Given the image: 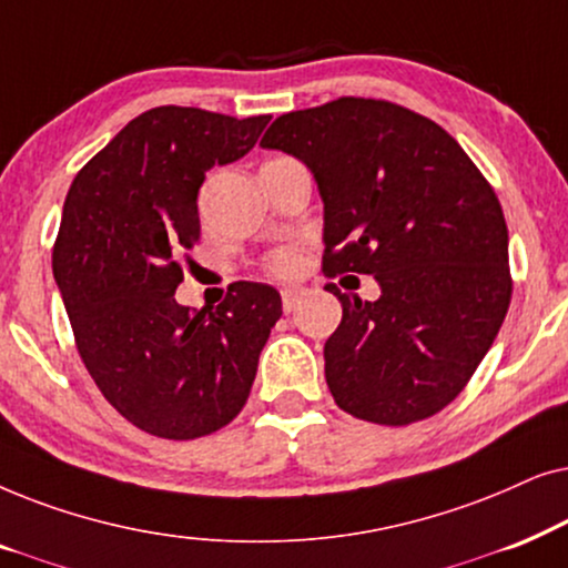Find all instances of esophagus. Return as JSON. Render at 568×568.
<instances>
[{
    "mask_svg": "<svg viewBox=\"0 0 568 568\" xmlns=\"http://www.w3.org/2000/svg\"><path fill=\"white\" fill-rule=\"evenodd\" d=\"M302 300H305V292H302V290H284L282 292L284 313H294V310L302 305Z\"/></svg>",
    "mask_w": 568,
    "mask_h": 568,
    "instance_id": "1",
    "label": "esophagus"
}]
</instances>
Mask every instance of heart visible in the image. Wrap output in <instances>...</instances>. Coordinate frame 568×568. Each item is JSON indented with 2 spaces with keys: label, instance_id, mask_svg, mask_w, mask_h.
I'll list each match as a JSON object with an SVG mask.
<instances>
[{
  "label": "heart",
  "instance_id": "obj_1",
  "mask_svg": "<svg viewBox=\"0 0 568 568\" xmlns=\"http://www.w3.org/2000/svg\"><path fill=\"white\" fill-rule=\"evenodd\" d=\"M302 266V255L294 247H278L266 258L268 274L274 276H294Z\"/></svg>",
  "mask_w": 568,
  "mask_h": 568
}]
</instances>
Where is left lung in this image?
<instances>
[{
    "mask_svg": "<svg viewBox=\"0 0 568 568\" xmlns=\"http://www.w3.org/2000/svg\"><path fill=\"white\" fill-rule=\"evenodd\" d=\"M313 170L325 204L323 274H372L377 302L336 294L325 383L341 410L406 426L449 406L511 300L499 199L439 123L390 100L338 98L278 115L261 139Z\"/></svg>",
    "mask_w": 568,
    "mask_h": 568,
    "instance_id": "left-lung-1",
    "label": "left lung"
}]
</instances>
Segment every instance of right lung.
<instances>
[{
    "instance_id": "obj_1",
    "label": "right lung",
    "mask_w": 568,
    "mask_h": 568,
    "mask_svg": "<svg viewBox=\"0 0 568 568\" xmlns=\"http://www.w3.org/2000/svg\"><path fill=\"white\" fill-rule=\"evenodd\" d=\"M268 121L152 108L67 193L51 266L77 352L103 398L154 437L199 439L227 426L282 317L274 286L253 282L232 284L216 307L175 302L183 261L201 237L206 170L251 152Z\"/></svg>"
}]
</instances>
